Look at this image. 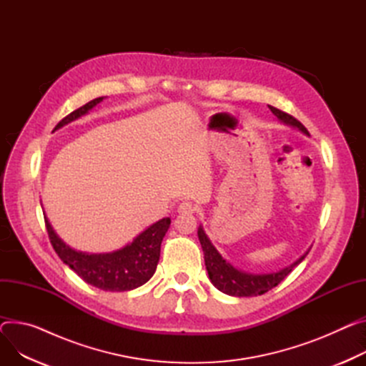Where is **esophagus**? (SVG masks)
Here are the masks:
<instances>
[{"instance_id":"esophagus-1","label":"esophagus","mask_w":366,"mask_h":366,"mask_svg":"<svg viewBox=\"0 0 366 366\" xmlns=\"http://www.w3.org/2000/svg\"><path fill=\"white\" fill-rule=\"evenodd\" d=\"M196 211V208H194V205H192L190 202H182L180 205H179V212L180 214H193Z\"/></svg>"}]
</instances>
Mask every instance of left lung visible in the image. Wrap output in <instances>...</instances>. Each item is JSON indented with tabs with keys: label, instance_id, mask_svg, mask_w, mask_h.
I'll return each instance as SVG.
<instances>
[{
	"label": "left lung",
	"instance_id": "left-lung-1",
	"mask_svg": "<svg viewBox=\"0 0 366 366\" xmlns=\"http://www.w3.org/2000/svg\"><path fill=\"white\" fill-rule=\"evenodd\" d=\"M268 107L272 111V114L280 122H283L285 124L292 126L309 136L305 126L300 122H297L295 117H292L290 114H287V112H283L275 107H271V105ZM198 237L204 250L205 267H207L211 283L219 292L226 293L229 296H236V297H250V296H259L267 293L268 290L278 286L281 281H283L293 271V268L297 267L309 254V249H307L299 259H296L293 264H290L289 267H285L280 271L267 272V274H252V272H246L234 268L230 262L224 259L219 252L215 249V246L212 244V242L209 240V237L207 236L202 226H199L198 229Z\"/></svg>",
	"mask_w": 366,
	"mask_h": 366
}]
</instances>
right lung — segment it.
I'll return each instance as SVG.
<instances>
[{
  "label": "right lung",
  "mask_w": 366,
  "mask_h": 366,
  "mask_svg": "<svg viewBox=\"0 0 366 366\" xmlns=\"http://www.w3.org/2000/svg\"><path fill=\"white\" fill-rule=\"evenodd\" d=\"M102 99L104 97L95 98L70 112L54 130H59L81 116H86ZM45 224L54 250L80 278L105 292H127L145 285L154 275L159 261L161 242L170 227L172 219L170 217H165L154 222L147 230L137 234L132 243L108 254H86V252L74 250L54 232L46 215Z\"/></svg>",
  "instance_id": "1"
}]
</instances>
